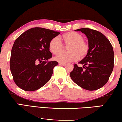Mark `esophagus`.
<instances>
[{
    "instance_id": "obj_1",
    "label": "esophagus",
    "mask_w": 122,
    "mask_h": 122,
    "mask_svg": "<svg viewBox=\"0 0 122 122\" xmlns=\"http://www.w3.org/2000/svg\"><path fill=\"white\" fill-rule=\"evenodd\" d=\"M59 65H61V66H65L66 65V63H61V62H60L59 63Z\"/></svg>"
}]
</instances>
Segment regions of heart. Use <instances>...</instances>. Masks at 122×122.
Returning <instances> with one entry per match:
<instances>
[{
	"label": "heart",
	"instance_id": "1",
	"mask_svg": "<svg viewBox=\"0 0 122 122\" xmlns=\"http://www.w3.org/2000/svg\"><path fill=\"white\" fill-rule=\"evenodd\" d=\"M62 41L66 45H69L68 53H61L55 57L60 62H68L75 61L79 57L83 58L86 56L88 51V45L83 40V37L78 32L70 31L63 34L60 37H55L50 41L49 49L51 52L57 55L63 50V46L61 41Z\"/></svg>",
	"mask_w": 122,
	"mask_h": 122
}]
</instances>
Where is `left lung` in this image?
I'll return each mask as SVG.
<instances>
[{"mask_svg": "<svg viewBox=\"0 0 122 122\" xmlns=\"http://www.w3.org/2000/svg\"><path fill=\"white\" fill-rule=\"evenodd\" d=\"M85 34L89 49L86 57L73 66L70 73L73 82L82 88L97 90L107 83L114 67V51L107 37L101 32L88 28L75 30Z\"/></svg>", "mask_w": 122, "mask_h": 122, "instance_id": "8db88e82", "label": "left lung"}]
</instances>
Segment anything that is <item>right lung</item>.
Instances as JSON below:
<instances>
[{"label":"right lung","instance_id":"add662e5","mask_svg":"<svg viewBox=\"0 0 122 122\" xmlns=\"http://www.w3.org/2000/svg\"><path fill=\"white\" fill-rule=\"evenodd\" d=\"M59 32L33 27L26 30L15 41L11 52L10 68L13 80L26 91L39 90L50 80L56 61L52 57L49 43Z\"/></svg>","mask_w":122,"mask_h":122}]
</instances>
